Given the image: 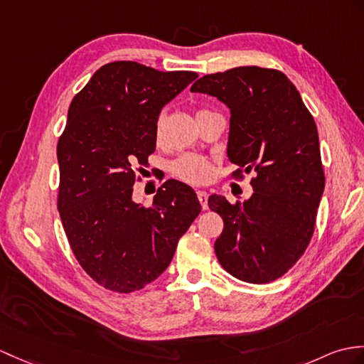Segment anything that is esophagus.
Wrapping results in <instances>:
<instances>
[{"mask_svg": "<svg viewBox=\"0 0 364 364\" xmlns=\"http://www.w3.org/2000/svg\"><path fill=\"white\" fill-rule=\"evenodd\" d=\"M197 197H198V201H200L201 208L206 210V209H208V192H205V191H198V192H197Z\"/></svg>", "mask_w": 364, "mask_h": 364, "instance_id": "esophagus-1", "label": "esophagus"}]
</instances>
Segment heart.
Here are the masks:
<instances>
[{
	"label": "heart",
	"instance_id": "1",
	"mask_svg": "<svg viewBox=\"0 0 364 364\" xmlns=\"http://www.w3.org/2000/svg\"><path fill=\"white\" fill-rule=\"evenodd\" d=\"M163 116L156 119V136L161 134ZM172 172L176 178L189 184H203L213 175V166L208 159L196 155H183L172 164Z\"/></svg>",
	"mask_w": 364,
	"mask_h": 364
}]
</instances>
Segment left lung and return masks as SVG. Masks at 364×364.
I'll return each instance as SVG.
<instances>
[{"label": "left lung", "instance_id": "8db88e82", "mask_svg": "<svg viewBox=\"0 0 364 364\" xmlns=\"http://www.w3.org/2000/svg\"><path fill=\"white\" fill-rule=\"evenodd\" d=\"M191 91L231 109L228 158L239 167L232 178L255 172L250 200H208L225 225L215 256L240 281H276L301 259L315 231L326 176L314 116L289 77L272 68L206 74Z\"/></svg>", "mask_w": 364, "mask_h": 364}]
</instances>
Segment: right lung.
Wrapping results in <instances>:
<instances>
[{
    "label": "right lung",
    "instance_id": "right-lung-1",
    "mask_svg": "<svg viewBox=\"0 0 364 364\" xmlns=\"http://www.w3.org/2000/svg\"><path fill=\"white\" fill-rule=\"evenodd\" d=\"M198 77L136 62L100 66L68 109L57 142V208L73 255L100 287L144 289L163 274L201 205L188 184L167 180L151 206L132 198L156 147L166 104Z\"/></svg>",
    "mask_w": 364,
    "mask_h": 364
}]
</instances>
